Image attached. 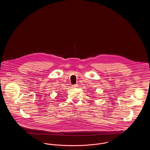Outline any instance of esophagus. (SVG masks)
Here are the masks:
<instances>
[{
  "label": "esophagus",
  "instance_id": "1",
  "mask_svg": "<svg viewBox=\"0 0 150 150\" xmlns=\"http://www.w3.org/2000/svg\"><path fill=\"white\" fill-rule=\"evenodd\" d=\"M78 86V84H75V85H72V87L74 88H76Z\"/></svg>",
  "mask_w": 150,
  "mask_h": 150
}]
</instances>
